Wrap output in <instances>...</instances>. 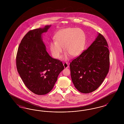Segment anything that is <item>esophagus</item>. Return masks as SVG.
<instances>
[{"label": "esophagus", "instance_id": "obj_1", "mask_svg": "<svg viewBox=\"0 0 124 124\" xmlns=\"http://www.w3.org/2000/svg\"><path fill=\"white\" fill-rule=\"evenodd\" d=\"M63 65H64V67H65V68H67L69 67V65H68V64L67 63H66V62L64 63H63Z\"/></svg>", "mask_w": 124, "mask_h": 124}]
</instances>
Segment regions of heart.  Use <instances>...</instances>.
Listing matches in <instances>:
<instances>
[{
    "label": "heart",
    "mask_w": 124,
    "mask_h": 124,
    "mask_svg": "<svg viewBox=\"0 0 124 124\" xmlns=\"http://www.w3.org/2000/svg\"><path fill=\"white\" fill-rule=\"evenodd\" d=\"M54 39L49 44L53 57L59 59L63 47L66 52L63 58L67 59L70 54L71 56H77L82 52L85 43V34L81 29L68 28L59 31L54 36Z\"/></svg>",
    "instance_id": "obj_1"
}]
</instances>
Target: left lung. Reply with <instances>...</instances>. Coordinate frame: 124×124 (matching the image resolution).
Here are the masks:
<instances>
[{
  "mask_svg": "<svg viewBox=\"0 0 124 124\" xmlns=\"http://www.w3.org/2000/svg\"><path fill=\"white\" fill-rule=\"evenodd\" d=\"M109 67L108 44L104 37L99 33L88 49L70 63L72 81L79 92L92 93L103 82Z\"/></svg>",
  "mask_w": 124,
  "mask_h": 124,
  "instance_id": "1",
  "label": "left lung"
}]
</instances>
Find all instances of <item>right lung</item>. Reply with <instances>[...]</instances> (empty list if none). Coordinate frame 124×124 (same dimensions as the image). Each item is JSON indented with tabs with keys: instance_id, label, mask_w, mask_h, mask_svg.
<instances>
[{
	"instance_id": "add662e5",
	"label": "right lung",
	"mask_w": 124,
	"mask_h": 124,
	"mask_svg": "<svg viewBox=\"0 0 124 124\" xmlns=\"http://www.w3.org/2000/svg\"><path fill=\"white\" fill-rule=\"evenodd\" d=\"M51 25L29 31L18 48L16 66L25 85L36 94H46L53 88L60 72L62 62L52 58L46 51L42 34Z\"/></svg>"
}]
</instances>
